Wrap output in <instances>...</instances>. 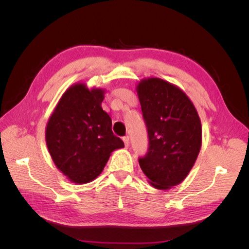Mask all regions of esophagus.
Instances as JSON below:
<instances>
[{
  "label": "esophagus",
  "instance_id": "1",
  "mask_svg": "<svg viewBox=\"0 0 249 249\" xmlns=\"http://www.w3.org/2000/svg\"><path fill=\"white\" fill-rule=\"evenodd\" d=\"M123 140H124V142L125 147H129V144H130V139H129V137L124 136V137L123 138Z\"/></svg>",
  "mask_w": 249,
  "mask_h": 249
}]
</instances>
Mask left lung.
Wrapping results in <instances>:
<instances>
[{"instance_id": "obj_1", "label": "left lung", "mask_w": 249, "mask_h": 249, "mask_svg": "<svg viewBox=\"0 0 249 249\" xmlns=\"http://www.w3.org/2000/svg\"><path fill=\"white\" fill-rule=\"evenodd\" d=\"M149 147L139 165L156 189L168 190L189 175L200 152L202 131L196 108L182 89L160 78L136 86Z\"/></svg>"}]
</instances>
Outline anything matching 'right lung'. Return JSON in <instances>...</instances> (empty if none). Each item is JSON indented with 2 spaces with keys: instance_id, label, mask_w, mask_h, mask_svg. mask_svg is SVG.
Here are the masks:
<instances>
[{
  "instance_id": "right-lung-1",
  "label": "right lung",
  "mask_w": 249,
  "mask_h": 249,
  "mask_svg": "<svg viewBox=\"0 0 249 249\" xmlns=\"http://www.w3.org/2000/svg\"><path fill=\"white\" fill-rule=\"evenodd\" d=\"M106 90L78 82L65 90L46 126V143L58 170L73 184L99 177L115 149L124 147L102 108Z\"/></svg>"
}]
</instances>
